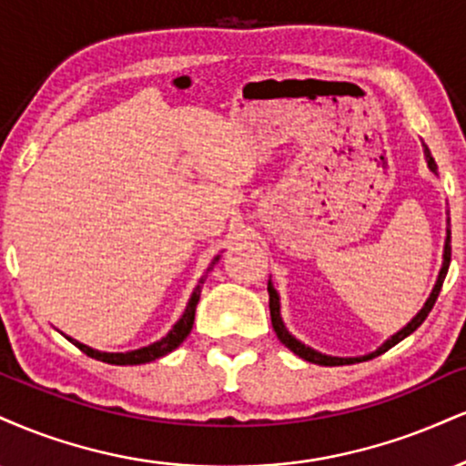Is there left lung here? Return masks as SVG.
Wrapping results in <instances>:
<instances>
[{
	"mask_svg": "<svg viewBox=\"0 0 466 466\" xmlns=\"http://www.w3.org/2000/svg\"><path fill=\"white\" fill-rule=\"evenodd\" d=\"M423 156H425V162H428V169L434 173L436 177H439V167H436L434 158H431L428 145L423 143ZM450 260H451V221H450V210H447V237H445V248H442V265H441V271H439V278H436V284L434 289H431V293L428 299H425V304L421 310L414 315L410 321H408L400 332H395L390 339H386L382 345L378 347L375 351H369V354L364 356H350V358H343V356H329V354H321V351L312 350L310 345L301 343L299 339H295L293 334L289 332V328L284 325V319H282V310H279V295L278 290L273 289V282L268 279L267 282V290H268V310H271V323H273V329H276L279 343L287 345L293 354H297L299 358H304V360L312 362V364H321V367H343V364H354V362H362V360H371V358L384 354V351H389L390 347L400 343V340L406 339V336H410L414 329L419 328L425 321V317L430 315V310L434 308L436 304V297L441 293V287L442 282H445V276H447V268H450Z\"/></svg>",
	"mask_w": 466,
	"mask_h": 466,
	"instance_id": "1",
	"label": "left lung"
}]
</instances>
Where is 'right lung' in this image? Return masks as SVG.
I'll return each mask as SVG.
<instances>
[{"instance_id":"obj_1","label":"right lung","mask_w":466,"mask_h":466,"mask_svg":"<svg viewBox=\"0 0 466 466\" xmlns=\"http://www.w3.org/2000/svg\"><path fill=\"white\" fill-rule=\"evenodd\" d=\"M218 258L221 256H215V260L210 262L208 268H206V276H208V271H212V267L217 265ZM206 276L199 278L198 287L193 289V293H190V299L187 308H184L182 317L177 319L176 323H173V328L167 332V336H162L160 340H156V343L151 345H145L141 350H130V351H99V350H93V347L80 343V340L71 339V336H66V339L71 340L73 345L80 347L86 356L95 358V360H102V362H108V364H145V362H151L156 360V358H162L167 356L169 351L176 350L184 343V339L190 334V329H193V321H195V310H198V304H199V295H201V287H204L206 282Z\"/></svg>"}]
</instances>
